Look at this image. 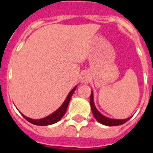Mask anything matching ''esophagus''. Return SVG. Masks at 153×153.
Masks as SVG:
<instances>
[{
	"instance_id": "1",
	"label": "esophagus",
	"mask_w": 153,
	"mask_h": 153,
	"mask_svg": "<svg viewBox=\"0 0 153 153\" xmlns=\"http://www.w3.org/2000/svg\"><path fill=\"white\" fill-rule=\"evenodd\" d=\"M80 80H81L82 82H83V83H87L89 82L88 74H86V73H84V74H82L81 78H80Z\"/></svg>"
}]
</instances>
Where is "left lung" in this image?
<instances>
[{"label": "left lung", "instance_id": "left-lung-1", "mask_svg": "<svg viewBox=\"0 0 153 153\" xmlns=\"http://www.w3.org/2000/svg\"><path fill=\"white\" fill-rule=\"evenodd\" d=\"M90 102H91V110H92L94 117H95L96 120H97L99 123L102 124V125H104V126H120V125H122V124L126 123V121H128V120L132 117H128V118H126V119H114V118H109V117H107L102 115L100 112L96 109L95 105H94V102L93 92H91Z\"/></svg>", "mask_w": 153, "mask_h": 153}]
</instances>
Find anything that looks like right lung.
<instances>
[{
    "instance_id": "obj_1",
    "label": "right lung",
    "mask_w": 153,
    "mask_h": 153,
    "mask_svg": "<svg viewBox=\"0 0 153 153\" xmlns=\"http://www.w3.org/2000/svg\"><path fill=\"white\" fill-rule=\"evenodd\" d=\"M76 87L77 86H74V88L70 91V93L68 94V95H67V97L66 98V99H65V101L63 102V103L61 105V106H60L56 111H55L51 114L48 115V116H47L46 117H44V118L42 119H32L29 118V117H27L25 116V115L23 114H21V113H20V114H22V116L24 117L27 121H29L30 123L33 124V125H36V126H44L56 123V122H58V121H59L60 119L62 118V117L64 116V114H66L70 100H71L72 94H73V93L74 92V91L76 90Z\"/></svg>"
}]
</instances>
